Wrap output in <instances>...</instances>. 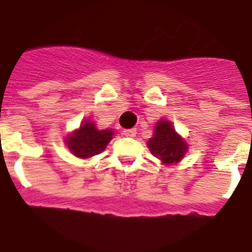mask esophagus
<instances>
[{
    "label": "esophagus",
    "mask_w": 252,
    "mask_h": 252,
    "mask_svg": "<svg viewBox=\"0 0 252 252\" xmlns=\"http://www.w3.org/2000/svg\"><path fill=\"white\" fill-rule=\"evenodd\" d=\"M135 131H137L135 128H125L122 134H124L125 137H130L131 138V137H135Z\"/></svg>",
    "instance_id": "1"
}]
</instances>
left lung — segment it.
Masks as SVG:
<instances>
[{
	"label": "left lung",
	"instance_id": "1",
	"mask_svg": "<svg viewBox=\"0 0 252 252\" xmlns=\"http://www.w3.org/2000/svg\"><path fill=\"white\" fill-rule=\"evenodd\" d=\"M148 148L162 165L179 164L188 152L189 145L174 130L168 119H159L154 126L153 137L148 141Z\"/></svg>",
	"mask_w": 252,
	"mask_h": 252
}]
</instances>
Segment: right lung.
Here are the masks:
<instances>
[{
    "label": "right lung",
    "mask_w": 252,
    "mask_h": 252,
    "mask_svg": "<svg viewBox=\"0 0 252 252\" xmlns=\"http://www.w3.org/2000/svg\"><path fill=\"white\" fill-rule=\"evenodd\" d=\"M114 134L115 131L113 128L99 130L96 125L87 119L80 125V127L68 134L64 138V144L67 145L69 152L75 157L82 159L91 158L96 154H100L107 148Z\"/></svg>",
    "instance_id": "1"
}]
</instances>
